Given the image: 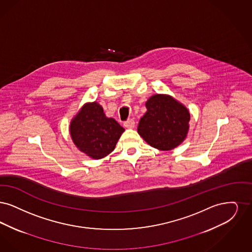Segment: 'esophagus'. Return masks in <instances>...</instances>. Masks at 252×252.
<instances>
[{
  "label": "esophagus",
  "mask_w": 252,
  "mask_h": 252,
  "mask_svg": "<svg viewBox=\"0 0 252 252\" xmlns=\"http://www.w3.org/2000/svg\"><path fill=\"white\" fill-rule=\"evenodd\" d=\"M134 125H135V122L133 120H128L127 121L124 122V126L128 129H132L134 128Z\"/></svg>",
  "instance_id": "34e87169"
}]
</instances>
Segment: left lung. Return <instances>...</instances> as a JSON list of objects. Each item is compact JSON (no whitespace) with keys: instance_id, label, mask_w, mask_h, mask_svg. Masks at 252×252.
Masks as SVG:
<instances>
[{"instance_id":"left-lung-1","label":"left lung","mask_w":252,"mask_h":252,"mask_svg":"<svg viewBox=\"0 0 252 252\" xmlns=\"http://www.w3.org/2000/svg\"><path fill=\"white\" fill-rule=\"evenodd\" d=\"M147 112L140 119L137 132L153 148L171 151L185 141L189 131L190 113L176 98L155 94L146 101Z\"/></svg>"}]
</instances>
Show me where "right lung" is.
<instances>
[{
  "instance_id": "add662e5",
  "label": "right lung",
  "mask_w": 252,
  "mask_h": 252,
  "mask_svg": "<svg viewBox=\"0 0 252 252\" xmlns=\"http://www.w3.org/2000/svg\"><path fill=\"white\" fill-rule=\"evenodd\" d=\"M124 131L113 118L106 117L97 101L85 103L69 125V133L77 149L94 160L111 154Z\"/></svg>"
}]
</instances>
